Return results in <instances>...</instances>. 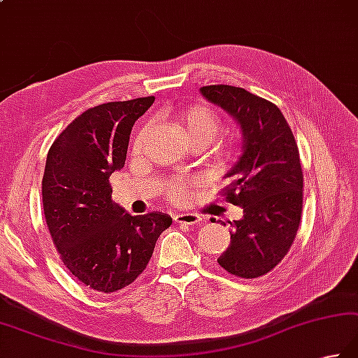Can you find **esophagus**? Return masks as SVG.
<instances>
[{
  "mask_svg": "<svg viewBox=\"0 0 358 358\" xmlns=\"http://www.w3.org/2000/svg\"><path fill=\"white\" fill-rule=\"evenodd\" d=\"M173 220L177 223H181V225H195V223H199L201 220V217L194 213H185V214H175Z\"/></svg>",
  "mask_w": 358,
  "mask_h": 358,
  "instance_id": "1",
  "label": "esophagus"
}]
</instances>
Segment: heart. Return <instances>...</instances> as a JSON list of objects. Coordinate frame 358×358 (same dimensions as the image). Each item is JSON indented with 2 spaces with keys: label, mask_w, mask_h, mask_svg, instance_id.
<instances>
[{
  "label": "heart",
  "mask_w": 358,
  "mask_h": 358,
  "mask_svg": "<svg viewBox=\"0 0 358 358\" xmlns=\"http://www.w3.org/2000/svg\"><path fill=\"white\" fill-rule=\"evenodd\" d=\"M220 117L215 111L208 107V105H194L185 110L178 117L180 130L183 131L186 141H194V139H205V141H213L215 138L217 131L220 130ZM145 138V129L139 133L135 147H141ZM167 194L171 195L173 200H181L185 197L186 191L181 185H169L167 187Z\"/></svg>",
  "instance_id": "b5f03b06"
}]
</instances>
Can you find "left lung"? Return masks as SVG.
<instances>
[{
	"label": "left lung",
	"instance_id": "1",
	"mask_svg": "<svg viewBox=\"0 0 358 358\" xmlns=\"http://www.w3.org/2000/svg\"><path fill=\"white\" fill-rule=\"evenodd\" d=\"M241 129V155L225 173L227 200L243 209L229 222L231 243L217 259L234 276H264L290 250L303 211V171L298 147L275 103L231 85L200 88Z\"/></svg>",
	"mask_w": 358,
	"mask_h": 358
}]
</instances>
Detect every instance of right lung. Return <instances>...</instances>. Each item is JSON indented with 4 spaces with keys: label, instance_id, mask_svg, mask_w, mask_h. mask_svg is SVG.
<instances>
[{
    "label": "right lung",
    "instance_id": "add662e5",
    "mask_svg": "<svg viewBox=\"0 0 358 358\" xmlns=\"http://www.w3.org/2000/svg\"><path fill=\"white\" fill-rule=\"evenodd\" d=\"M155 97L87 110L49 149L41 195L49 233L69 273L90 289H124L149 264L171 215H131L111 200L110 177L121 171L133 124Z\"/></svg>",
    "mask_w": 358,
    "mask_h": 358
}]
</instances>
